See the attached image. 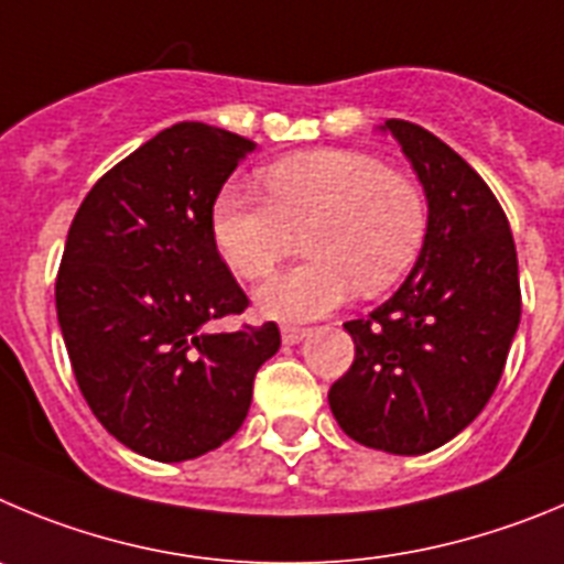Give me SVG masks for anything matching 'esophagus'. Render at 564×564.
Returning <instances> with one entry per match:
<instances>
[{
  "mask_svg": "<svg viewBox=\"0 0 564 564\" xmlns=\"http://www.w3.org/2000/svg\"><path fill=\"white\" fill-rule=\"evenodd\" d=\"M281 337H283V345H297V343H303V339L308 337V328H303V326H283L281 328Z\"/></svg>",
  "mask_w": 564,
  "mask_h": 564,
  "instance_id": "1",
  "label": "esophagus"
}]
</instances>
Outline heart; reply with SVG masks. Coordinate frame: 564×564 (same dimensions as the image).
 I'll return each mask as SVG.
<instances>
[{"label":"heart","instance_id":"obj_1","mask_svg":"<svg viewBox=\"0 0 564 564\" xmlns=\"http://www.w3.org/2000/svg\"><path fill=\"white\" fill-rule=\"evenodd\" d=\"M261 196L221 187L210 207L213 245L241 281L270 275L303 232L306 263L270 278L256 306L272 319H314L351 297L393 286L419 256L427 205L408 176L373 156L314 149L270 162L258 174Z\"/></svg>","mask_w":564,"mask_h":564}]
</instances>
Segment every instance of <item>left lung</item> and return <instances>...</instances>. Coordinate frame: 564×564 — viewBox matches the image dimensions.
<instances>
[{
    "instance_id": "8db88e82",
    "label": "left lung",
    "mask_w": 564,
    "mask_h": 564,
    "mask_svg": "<svg viewBox=\"0 0 564 564\" xmlns=\"http://www.w3.org/2000/svg\"><path fill=\"white\" fill-rule=\"evenodd\" d=\"M413 165L427 232L393 297L348 319L354 362L328 390L348 438L390 455H424L478 419L520 326L509 219L484 180L438 137L384 120Z\"/></svg>"
}]
</instances>
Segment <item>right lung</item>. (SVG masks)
I'll list each match as a JSON object with an SVG mask.
<instances>
[{
	"label": "right lung",
	"mask_w": 564,
	"mask_h": 564,
	"mask_svg": "<svg viewBox=\"0 0 564 564\" xmlns=\"http://www.w3.org/2000/svg\"><path fill=\"white\" fill-rule=\"evenodd\" d=\"M256 149L216 126H171L100 176L69 227L55 308L75 379L106 433L151 460L232 438L281 348L275 323L207 328L250 303L213 245L210 207Z\"/></svg>",
	"instance_id": "add662e5"
}]
</instances>
